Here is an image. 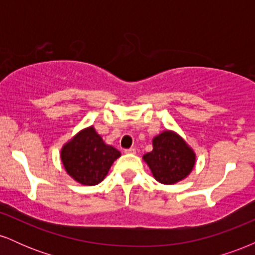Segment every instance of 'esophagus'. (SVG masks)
Listing matches in <instances>:
<instances>
[{"mask_svg":"<svg viewBox=\"0 0 255 255\" xmlns=\"http://www.w3.org/2000/svg\"><path fill=\"white\" fill-rule=\"evenodd\" d=\"M125 152H126V153H131V154H134V153H135V148H134V147H130V148H127V150H125Z\"/></svg>","mask_w":255,"mask_h":255,"instance_id":"obj_1","label":"esophagus"}]
</instances>
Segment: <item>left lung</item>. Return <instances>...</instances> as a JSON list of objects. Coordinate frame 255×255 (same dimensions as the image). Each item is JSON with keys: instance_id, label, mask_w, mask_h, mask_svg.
Segmentation results:
<instances>
[{"instance_id": "obj_1", "label": "left lung", "mask_w": 255, "mask_h": 255, "mask_svg": "<svg viewBox=\"0 0 255 255\" xmlns=\"http://www.w3.org/2000/svg\"><path fill=\"white\" fill-rule=\"evenodd\" d=\"M153 150L144 154L152 175L158 182L174 184L191 174L195 165L194 151L172 130H164L152 140Z\"/></svg>"}]
</instances>
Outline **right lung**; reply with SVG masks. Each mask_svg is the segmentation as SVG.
<instances>
[{
	"label": "right lung",
	"instance_id": "right-lung-1",
	"mask_svg": "<svg viewBox=\"0 0 255 255\" xmlns=\"http://www.w3.org/2000/svg\"><path fill=\"white\" fill-rule=\"evenodd\" d=\"M121 152L107 145L93 126L80 130L61 150V160L69 176L85 186L104 180Z\"/></svg>",
	"mask_w": 255,
	"mask_h": 255
}]
</instances>
